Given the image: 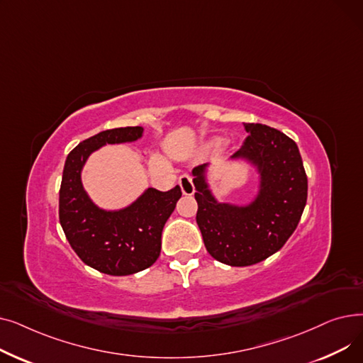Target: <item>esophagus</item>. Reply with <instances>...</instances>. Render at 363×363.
<instances>
[{"label":"esophagus","mask_w":363,"mask_h":363,"mask_svg":"<svg viewBox=\"0 0 363 363\" xmlns=\"http://www.w3.org/2000/svg\"><path fill=\"white\" fill-rule=\"evenodd\" d=\"M178 184H179V186H181V191H182V194H184V196H193V194H194L196 188H194V184H193V178H191V175H188V174L181 175V177H179Z\"/></svg>","instance_id":"1"}]
</instances>
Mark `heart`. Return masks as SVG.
<instances>
[{
	"instance_id": "obj_1",
	"label": "heart",
	"mask_w": 363,
	"mask_h": 363,
	"mask_svg": "<svg viewBox=\"0 0 363 363\" xmlns=\"http://www.w3.org/2000/svg\"><path fill=\"white\" fill-rule=\"evenodd\" d=\"M219 144H220V141H213L212 143V145H219Z\"/></svg>"
}]
</instances>
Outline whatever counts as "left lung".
Returning <instances> with one entry per match:
<instances>
[{
    "instance_id": "1",
    "label": "left lung",
    "mask_w": 363,
    "mask_h": 363,
    "mask_svg": "<svg viewBox=\"0 0 363 363\" xmlns=\"http://www.w3.org/2000/svg\"><path fill=\"white\" fill-rule=\"evenodd\" d=\"M244 128L249 135L233 159L250 160L260 174V191L252 204L218 203L204 179L206 164L193 170L196 219L206 250L230 266H250L277 253L294 233L308 200V177L297 144L271 126Z\"/></svg>"
}]
</instances>
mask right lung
Instances as JSON below:
<instances>
[{"label":"right lung","mask_w":363,"mask_h":363,"mask_svg":"<svg viewBox=\"0 0 363 363\" xmlns=\"http://www.w3.org/2000/svg\"><path fill=\"white\" fill-rule=\"evenodd\" d=\"M143 130L141 126L103 130L76 145L65 163L59 199L65 235L85 264L107 275L137 274L159 259L163 226L182 196L178 185L166 193L148 188L118 212L103 211L86 196L81 170L91 152L106 144L137 141Z\"/></svg>","instance_id":"right-lung-1"}]
</instances>
